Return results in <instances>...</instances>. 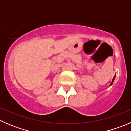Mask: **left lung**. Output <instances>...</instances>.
Returning <instances> with one entry per match:
<instances>
[{
	"label": "left lung",
	"mask_w": 131,
	"mask_h": 131,
	"mask_svg": "<svg viewBox=\"0 0 131 131\" xmlns=\"http://www.w3.org/2000/svg\"><path fill=\"white\" fill-rule=\"evenodd\" d=\"M115 77H116V74H115V76L113 77V79H112V82H111V84H110V85H109V86H110V85H112V84H113V81H114V80H115Z\"/></svg>",
	"instance_id": "obj_1"
}]
</instances>
